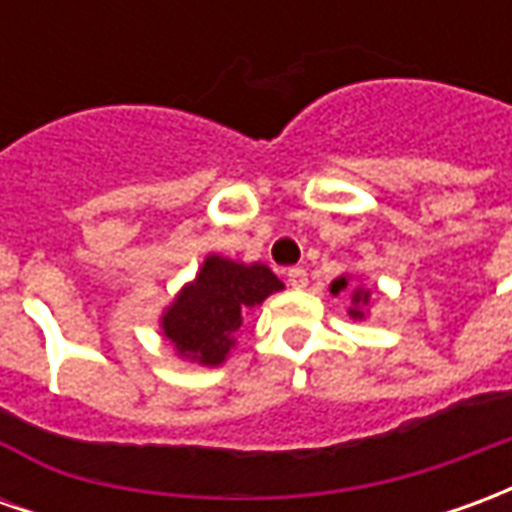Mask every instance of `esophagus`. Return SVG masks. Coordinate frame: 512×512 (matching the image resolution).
Masks as SVG:
<instances>
[{"label": "esophagus", "mask_w": 512, "mask_h": 512, "mask_svg": "<svg viewBox=\"0 0 512 512\" xmlns=\"http://www.w3.org/2000/svg\"><path fill=\"white\" fill-rule=\"evenodd\" d=\"M288 285L290 288H296V290H301V288H307V271H304V268H288Z\"/></svg>", "instance_id": "obj_1"}]
</instances>
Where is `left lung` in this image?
<instances>
[{
	"label": "left lung",
	"instance_id": "left-lung-1",
	"mask_svg": "<svg viewBox=\"0 0 512 512\" xmlns=\"http://www.w3.org/2000/svg\"><path fill=\"white\" fill-rule=\"evenodd\" d=\"M345 285H348V279L345 277H340V279H334L332 282V293H340V290L345 288ZM354 310H351V315H354V318H362V310H359V307H362V304H367V293L365 290H354Z\"/></svg>",
	"mask_w": 512,
	"mask_h": 512
}]
</instances>
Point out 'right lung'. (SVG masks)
Returning a JSON list of instances; mask_svg holds the SVG:
<instances>
[{
	"mask_svg": "<svg viewBox=\"0 0 512 512\" xmlns=\"http://www.w3.org/2000/svg\"><path fill=\"white\" fill-rule=\"evenodd\" d=\"M282 290L271 268L244 266L211 255L197 279L183 288L175 304L164 312V334L178 354L200 365H219L233 348L246 310Z\"/></svg>",
	"mask_w": 512,
	"mask_h": 512,
	"instance_id": "1",
	"label": "right lung"
}]
</instances>
